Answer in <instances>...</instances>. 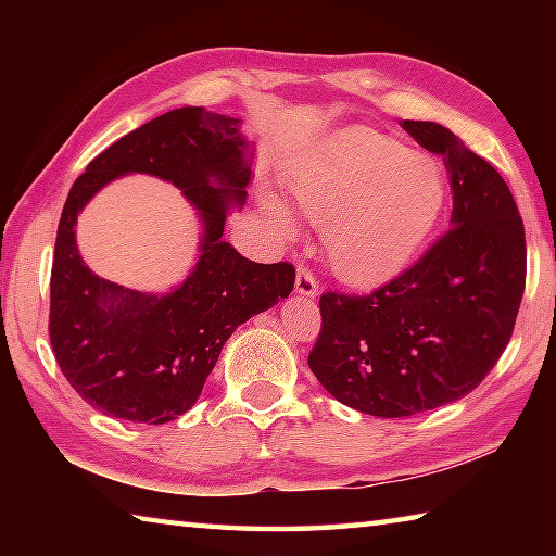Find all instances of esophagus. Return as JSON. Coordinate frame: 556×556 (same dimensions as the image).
<instances>
[{
  "instance_id": "esophagus-1",
  "label": "esophagus",
  "mask_w": 556,
  "mask_h": 556,
  "mask_svg": "<svg viewBox=\"0 0 556 556\" xmlns=\"http://www.w3.org/2000/svg\"><path fill=\"white\" fill-rule=\"evenodd\" d=\"M294 291H296L299 296H306V299H316L318 296V281L314 279V275L306 267H299L296 269Z\"/></svg>"
}]
</instances>
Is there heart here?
<instances>
[{
	"label": "heart",
	"mask_w": 556,
	"mask_h": 556,
	"mask_svg": "<svg viewBox=\"0 0 556 556\" xmlns=\"http://www.w3.org/2000/svg\"><path fill=\"white\" fill-rule=\"evenodd\" d=\"M289 195L316 225L333 275L353 289L400 277L425 250L446 203V178L434 159L409 152L372 129H348L291 172ZM265 205L281 223L277 199Z\"/></svg>",
	"instance_id": "heart-1"
}]
</instances>
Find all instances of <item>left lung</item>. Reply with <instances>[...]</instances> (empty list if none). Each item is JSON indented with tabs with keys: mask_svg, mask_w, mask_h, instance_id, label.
Here are the masks:
<instances>
[{
	"mask_svg": "<svg viewBox=\"0 0 556 556\" xmlns=\"http://www.w3.org/2000/svg\"><path fill=\"white\" fill-rule=\"evenodd\" d=\"M402 129L441 154L451 230L370 296L326 291L308 368L328 394L370 417H412L473 392L513 336L525 291L520 211L503 176L439 122Z\"/></svg>",
	"mask_w": 556,
	"mask_h": 556,
	"instance_id": "obj_1",
	"label": "left lung"
}]
</instances>
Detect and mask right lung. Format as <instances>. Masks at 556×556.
Here are the masks:
<instances>
[{
	"instance_id": "add662e5",
	"label": "right lung",
	"mask_w": 556,
	"mask_h": 556,
	"mask_svg": "<svg viewBox=\"0 0 556 556\" xmlns=\"http://www.w3.org/2000/svg\"><path fill=\"white\" fill-rule=\"evenodd\" d=\"M252 159L242 119L178 108L117 139L73 184L55 235L49 333L65 380L90 407L147 425L181 417L199 402L235 328L294 289L287 262L257 265L223 240L228 215L248 201ZM129 173L174 182L200 215L197 265L162 295L98 278L74 242L79 211Z\"/></svg>"
}]
</instances>
